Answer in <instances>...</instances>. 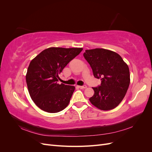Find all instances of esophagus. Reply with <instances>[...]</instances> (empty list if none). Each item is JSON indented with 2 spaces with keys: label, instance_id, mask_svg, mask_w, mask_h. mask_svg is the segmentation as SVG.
I'll return each instance as SVG.
<instances>
[{
  "label": "esophagus",
  "instance_id": "1",
  "mask_svg": "<svg viewBox=\"0 0 152 152\" xmlns=\"http://www.w3.org/2000/svg\"><path fill=\"white\" fill-rule=\"evenodd\" d=\"M79 87L80 89H86L87 88V86L86 85H84V86H79Z\"/></svg>",
  "mask_w": 152,
  "mask_h": 152
}]
</instances>
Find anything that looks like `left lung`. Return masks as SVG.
<instances>
[{
    "label": "left lung",
    "instance_id": "left-lung-1",
    "mask_svg": "<svg viewBox=\"0 0 152 152\" xmlns=\"http://www.w3.org/2000/svg\"><path fill=\"white\" fill-rule=\"evenodd\" d=\"M84 56L101 85L93 87L91 103L102 110H110L120 104L130 84L129 69L118 54L105 49L86 50Z\"/></svg>",
    "mask_w": 152,
    "mask_h": 152
}]
</instances>
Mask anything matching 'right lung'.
Masks as SVG:
<instances>
[{
    "mask_svg": "<svg viewBox=\"0 0 152 152\" xmlns=\"http://www.w3.org/2000/svg\"><path fill=\"white\" fill-rule=\"evenodd\" d=\"M82 49L49 48L31 61L26 81L30 97L39 108L57 113L67 107L75 87L58 84L59 74Z\"/></svg>",
    "mask_w": 152,
    "mask_h": 152,
    "instance_id": "1",
    "label": "right lung"
}]
</instances>
